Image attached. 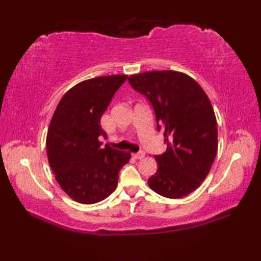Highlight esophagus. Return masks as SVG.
Returning a JSON list of instances; mask_svg holds the SVG:
<instances>
[{"instance_id": "34e87169", "label": "esophagus", "mask_w": 261, "mask_h": 261, "mask_svg": "<svg viewBox=\"0 0 261 261\" xmlns=\"http://www.w3.org/2000/svg\"><path fill=\"white\" fill-rule=\"evenodd\" d=\"M145 151H139V152H136V153H132V156H134L136 159H142L145 157Z\"/></svg>"}]
</instances>
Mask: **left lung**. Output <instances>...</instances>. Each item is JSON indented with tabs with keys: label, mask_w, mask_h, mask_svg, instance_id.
Segmentation results:
<instances>
[{
	"label": "left lung",
	"mask_w": 261,
	"mask_h": 261,
	"mask_svg": "<svg viewBox=\"0 0 261 261\" xmlns=\"http://www.w3.org/2000/svg\"><path fill=\"white\" fill-rule=\"evenodd\" d=\"M129 83L151 104L167 145L154 156L158 168L149 187L168 198L188 195L207 176L218 151L212 104L192 77L178 71H147L130 76Z\"/></svg>",
	"instance_id": "1"
}]
</instances>
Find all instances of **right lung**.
<instances>
[{
    "label": "right lung",
    "mask_w": 261,
    "mask_h": 261,
    "mask_svg": "<svg viewBox=\"0 0 261 261\" xmlns=\"http://www.w3.org/2000/svg\"><path fill=\"white\" fill-rule=\"evenodd\" d=\"M126 75L102 76L75 85L60 99L49 124L47 156L59 186L82 204L111 195L130 152L105 145L101 118Z\"/></svg>",
    "instance_id": "obj_1"
}]
</instances>
